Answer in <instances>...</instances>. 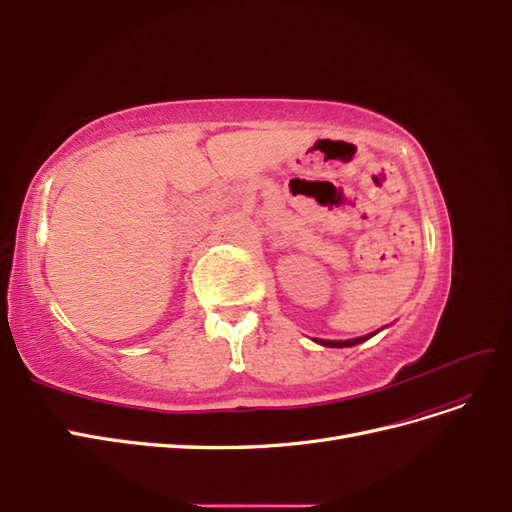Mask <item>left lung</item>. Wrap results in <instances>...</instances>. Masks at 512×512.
Returning a JSON list of instances; mask_svg holds the SVG:
<instances>
[{
    "label": "left lung",
    "mask_w": 512,
    "mask_h": 512,
    "mask_svg": "<svg viewBox=\"0 0 512 512\" xmlns=\"http://www.w3.org/2000/svg\"><path fill=\"white\" fill-rule=\"evenodd\" d=\"M371 335H374V333H371ZM371 335L356 337V339H348V342H329V339H316V342H318V344H322V346H329V348H348V346H356V344L365 342V339H369Z\"/></svg>",
    "instance_id": "8db88e82"
}]
</instances>
